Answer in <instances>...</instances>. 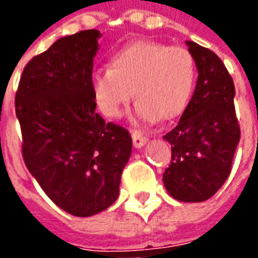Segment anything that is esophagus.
<instances>
[{
    "mask_svg": "<svg viewBox=\"0 0 258 258\" xmlns=\"http://www.w3.org/2000/svg\"><path fill=\"white\" fill-rule=\"evenodd\" d=\"M133 144L137 149L142 148L146 144V137L144 135V133H141L138 130H134L133 131Z\"/></svg>",
    "mask_w": 258,
    "mask_h": 258,
    "instance_id": "1",
    "label": "esophagus"
}]
</instances>
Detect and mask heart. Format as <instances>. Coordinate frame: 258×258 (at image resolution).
<instances>
[{
    "label": "heart",
    "mask_w": 258,
    "mask_h": 258,
    "mask_svg": "<svg viewBox=\"0 0 258 258\" xmlns=\"http://www.w3.org/2000/svg\"><path fill=\"white\" fill-rule=\"evenodd\" d=\"M194 79L196 64L187 49L137 41L110 57L109 70L95 71L91 93L101 112L112 119L121 116L134 95L137 119L153 123L182 113Z\"/></svg>",
    "instance_id": "1"
}]
</instances>
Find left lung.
Listing matches in <instances>:
<instances>
[{"label":"left lung","instance_id":"8db88e82","mask_svg":"<svg viewBox=\"0 0 258 258\" xmlns=\"http://www.w3.org/2000/svg\"><path fill=\"white\" fill-rule=\"evenodd\" d=\"M186 43L197 66V86L176 127L163 137L172 153L163 180L177 201L202 202L230 176L241 130L234 105L235 86L226 66L207 47Z\"/></svg>","mask_w":258,"mask_h":258}]
</instances>
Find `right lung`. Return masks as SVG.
Instances as JSON below:
<instances>
[{
  "instance_id": "add662e5",
  "label": "right lung",
  "mask_w": 258,
  "mask_h": 258,
  "mask_svg": "<svg viewBox=\"0 0 258 258\" xmlns=\"http://www.w3.org/2000/svg\"><path fill=\"white\" fill-rule=\"evenodd\" d=\"M100 37L83 30L32 57L15 97L26 167L57 207L78 217L117 200L133 149L127 130L95 112L91 75Z\"/></svg>"
}]
</instances>
